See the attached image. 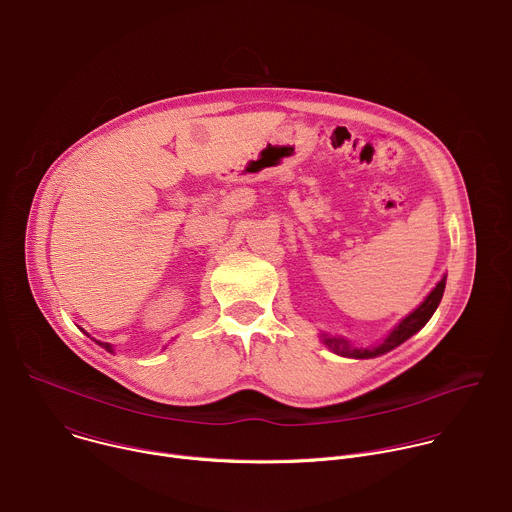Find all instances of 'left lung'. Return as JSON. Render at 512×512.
<instances>
[{
	"label": "left lung",
	"mask_w": 512,
	"mask_h": 512,
	"mask_svg": "<svg viewBox=\"0 0 512 512\" xmlns=\"http://www.w3.org/2000/svg\"><path fill=\"white\" fill-rule=\"evenodd\" d=\"M444 289H446V277L435 285V289L431 291V294L425 298V302L415 310L411 312L387 338L383 344L375 346V348H350L346 344V340H340V338H326L324 336V342L336 352V354H342V356H352V358H373V356H379V354H385L389 350H393L395 346H399L401 342H405L407 338H411L415 332H419L427 322L429 318L433 316V312L437 310V306H440L442 302V296H444Z\"/></svg>",
	"instance_id": "left-lung-1"
}]
</instances>
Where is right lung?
<instances>
[{
    "mask_svg": "<svg viewBox=\"0 0 512 512\" xmlns=\"http://www.w3.org/2000/svg\"><path fill=\"white\" fill-rule=\"evenodd\" d=\"M99 344H101V346H103V348H107V350H111V346H109V344H103V342H99Z\"/></svg>",
    "mask_w": 512,
    "mask_h": 512,
    "instance_id": "right-lung-1",
    "label": "right lung"
}]
</instances>
